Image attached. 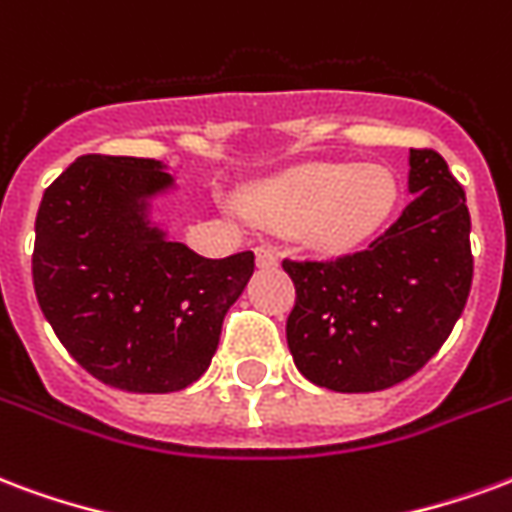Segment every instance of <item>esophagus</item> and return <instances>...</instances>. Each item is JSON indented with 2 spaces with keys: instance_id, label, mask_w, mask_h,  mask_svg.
I'll return each mask as SVG.
<instances>
[{
  "instance_id": "esophagus-1",
  "label": "esophagus",
  "mask_w": 512,
  "mask_h": 512,
  "mask_svg": "<svg viewBox=\"0 0 512 512\" xmlns=\"http://www.w3.org/2000/svg\"><path fill=\"white\" fill-rule=\"evenodd\" d=\"M256 261H259L261 270H270V267H278V253L261 245V248H256Z\"/></svg>"
}]
</instances>
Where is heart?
<instances>
[{
    "label": "heart",
    "instance_id": "b5f03b06",
    "mask_svg": "<svg viewBox=\"0 0 512 512\" xmlns=\"http://www.w3.org/2000/svg\"><path fill=\"white\" fill-rule=\"evenodd\" d=\"M398 201L393 174L379 166L322 163L253 190L248 210L281 231L338 253L360 248L384 229Z\"/></svg>",
    "mask_w": 512,
    "mask_h": 512
}]
</instances>
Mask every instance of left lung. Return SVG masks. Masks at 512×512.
<instances>
[{"mask_svg":"<svg viewBox=\"0 0 512 512\" xmlns=\"http://www.w3.org/2000/svg\"><path fill=\"white\" fill-rule=\"evenodd\" d=\"M401 218L365 251L283 259L294 308L286 341L308 382L376 393L417 374L453 333L472 289L464 188L434 149H409Z\"/></svg>","mask_w":512,"mask_h":512,"instance_id":"8db88e82","label":"left lung"}]
</instances>
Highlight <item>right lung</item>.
Here are the masks:
<instances>
[{"mask_svg": "<svg viewBox=\"0 0 512 512\" xmlns=\"http://www.w3.org/2000/svg\"><path fill=\"white\" fill-rule=\"evenodd\" d=\"M174 185L152 158L81 155L43 193L32 281L70 357L108 387L174 393L199 379L253 253L204 259L147 218Z\"/></svg>", "mask_w": 512, "mask_h": 512, "instance_id": "obj_1", "label": "right lung"}]
</instances>
